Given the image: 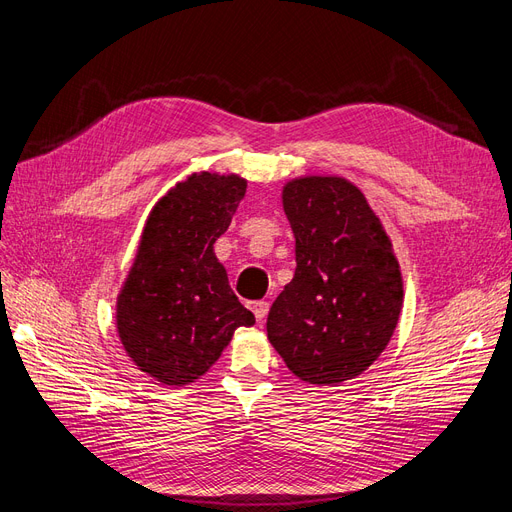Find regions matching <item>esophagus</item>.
<instances>
[{
	"label": "esophagus",
	"mask_w": 512,
	"mask_h": 512,
	"mask_svg": "<svg viewBox=\"0 0 512 512\" xmlns=\"http://www.w3.org/2000/svg\"><path fill=\"white\" fill-rule=\"evenodd\" d=\"M249 308H251V312L255 314V318H257V320H263V318L268 316L270 304H268V301H251Z\"/></svg>",
	"instance_id": "34e87169"
}]
</instances>
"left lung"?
<instances>
[{
	"instance_id": "8db88e82",
	"label": "left lung",
	"mask_w": 512,
	"mask_h": 512,
	"mask_svg": "<svg viewBox=\"0 0 512 512\" xmlns=\"http://www.w3.org/2000/svg\"><path fill=\"white\" fill-rule=\"evenodd\" d=\"M295 276L270 308L268 339L301 382L335 386L377 361L399 323L403 278L392 242L344 177L282 187Z\"/></svg>"
}]
</instances>
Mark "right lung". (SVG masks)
Masks as SVG:
<instances>
[{"label": "right lung", "instance_id": "obj_1", "mask_svg": "<svg viewBox=\"0 0 512 512\" xmlns=\"http://www.w3.org/2000/svg\"><path fill=\"white\" fill-rule=\"evenodd\" d=\"M244 192L238 175L194 173L170 187L145 221L116 325L132 363L166 386L196 382L238 327L255 325L213 251Z\"/></svg>", "mask_w": 512, "mask_h": 512}]
</instances>
